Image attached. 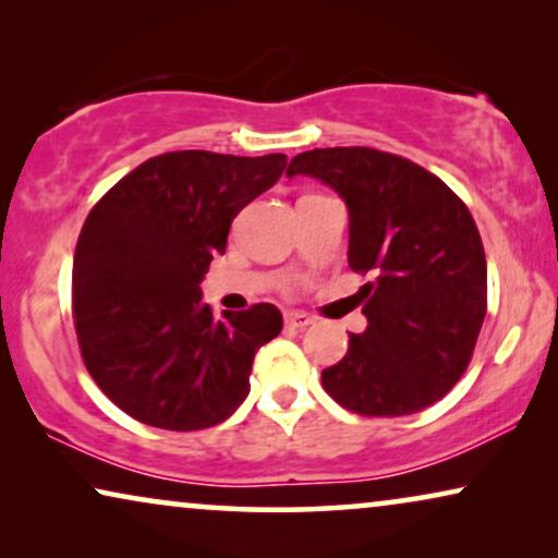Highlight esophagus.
I'll use <instances>...</instances> for the list:
<instances>
[{
    "label": "esophagus",
    "instance_id": "obj_1",
    "mask_svg": "<svg viewBox=\"0 0 558 558\" xmlns=\"http://www.w3.org/2000/svg\"><path fill=\"white\" fill-rule=\"evenodd\" d=\"M284 323L289 327H300V330H304V327H310L312 323H315V319H312L310 315H304V312H287Z\"/></svg>",
    "mask_w": 558,
    "mask_h": 558
}]
</instances>
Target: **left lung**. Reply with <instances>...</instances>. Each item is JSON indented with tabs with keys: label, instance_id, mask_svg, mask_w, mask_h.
Masks as SVG:
<instances>
[{
	"label": "left lung",
	"instance_id": "left-lung-1",
	"mask_svg": "<svg viewBox=\"0 0 558 558\" xmlns=\"http://www.w3.org/2000/svg\"><path fill=\"white\" fill-rule=\"evenodd\" d=\"M348 205V264L365 332L323 371V388L363 416H407L439 401L468 368L487 310V264L468 205L409 159L368 147L312 149L289 162Z\"/></svg>",
	"mask_w": 558,
	"mask_h": 558
}]
</instances>
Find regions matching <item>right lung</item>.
Segmentation results:
<instances>
[{"instance_id": "add662e5", "label": "right lung", "mask_w": 558, "mask_h": 558, "mask_svg": "<svg viewBox=\"0 0 558 558\" xmlns=\"http://www.w3.org/2000/svg\"><path fill=\"white\" fill-rule=\"evenodd\" d=\"M284 167L287 155L167 151L88 213L73 258L75 332L90 378L136 422L208 429L248 396L251 363L281 332V312L213 315L201 281L233 218Z\"/></svg>"}]
</instances>
